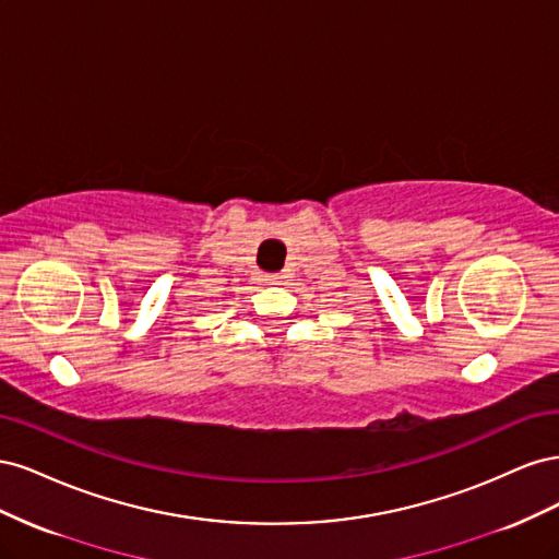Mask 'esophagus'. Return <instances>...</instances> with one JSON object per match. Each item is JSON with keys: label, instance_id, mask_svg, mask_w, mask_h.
<instances>
[{"label": "esophagus", "instance_id": "34e87169", "mask_svg": "<svg viewBox=\"0 0 559 559\" xmlns=\"http://www.w3.org/2000/svg\"><path fill=\"white\" fill-rule=\"evenodd\" d=\"M270 280H273V282H275V280H280V275H270Z\"/></svg>", "mask_w": 559, "mask_h": 559}]
</instances>
